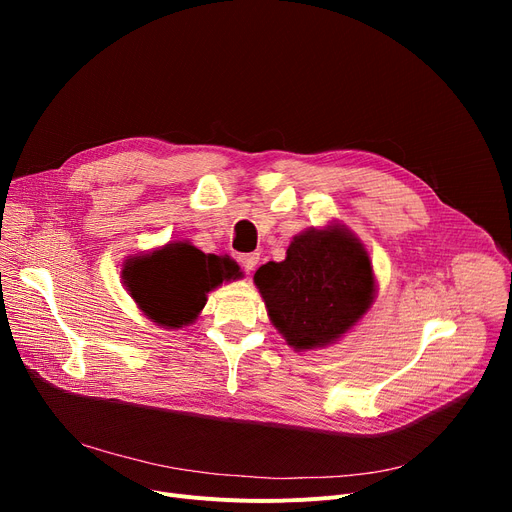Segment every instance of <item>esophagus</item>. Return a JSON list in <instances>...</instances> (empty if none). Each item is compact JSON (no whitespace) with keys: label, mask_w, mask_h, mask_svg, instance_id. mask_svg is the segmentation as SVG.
Returning a JSON list of instances; mask_svg holds the SVG:
<instances>
[{"label":"esophagus","mask_w":512,"mask_h":512,"mask_svg":"<svg viewBox=\"0 0 512 512\" xmlns=\"http://www.w3.org/2000/svg\"><path fill=\"white\" fill-rule=\"evenodd\" d=\"M238 261H240V265L245 267L247 272H253L255 267H257V263H259V253H247V255H240L238 257Z\"/></svg>","instance_id":"obj_1"}]
</instances>
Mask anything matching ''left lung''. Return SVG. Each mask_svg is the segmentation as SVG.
Returning a JSON list of instances; mask_svg holds the SVG:
<instances>
[{
	"mask_svg": "<svg viewBox=\"0 0 512 512\" xmlns=\"http://www.w3.org/2000/svg\"><path fill=\"white\" fill-rule=\"evenodd\" d=\"M253 280L272 324L294 351L336 342L357 326L375 297L363 242L338 224L294 236L286 259L261 265Z\"/></svg>",
	"mask_w": 512,
	"mask_h": 512,
	"instance_id": "8db88e82",
	"label": "left lung"
}]
</instances>
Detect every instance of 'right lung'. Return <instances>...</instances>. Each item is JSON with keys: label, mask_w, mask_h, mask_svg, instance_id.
Returning a JSON list of instances; mask_svg holds the SVG:
<instances>
[{"label": "right lung", "mask_w": 512, "mask_h": 512, "mask_svg": "<svg viewBox=\"0 0 512 512\" xmlns=\"http://www.w3.org/2000/svg\"><path fill=\"white\" fill-rule=\"evenodd\" d=\"M238 276L240 267L230 257L205 255L182 240L130 257L122 267V280L134 303L166 330L193 324L205 307L207 292Z\"/></svg>", "instance_id": "right-lung-1"}]
</instances>
